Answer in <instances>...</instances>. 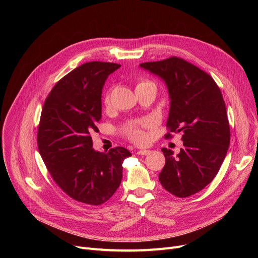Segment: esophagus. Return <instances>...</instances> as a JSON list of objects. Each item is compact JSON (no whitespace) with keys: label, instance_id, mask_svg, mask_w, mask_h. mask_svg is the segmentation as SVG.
<instances>
[{"label":"esophagus","instance_id":"esophagus-1","mask_svg":"<svg viewBox=\"0 0 258 258\" xmlns=\"http://www.w3.org/2000/svg\"><path fill=\"white\" fill-rule=\"evenodd\" d=\"M151 153L150 150H140L137 152V154L139 155H149Z\"/></svg>","mask_w":258,"mask_h":258}]
</instances>
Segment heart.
Wrapping results in <instances>:
<instances>
[{
    "label": "heart",
    "mask_w": 258,
    "mask_h": 258,
    "mask_svg": "<svg viewBox=\"0 0 258 258\" xmlns=\"http://www.w3.org/2000/svg\"><path fill=\"white\" fill-rule=\"evenodd\" d=\"M149 84L153 85L152 83H149V82H141V83L138 84L137 87L144 86V85H149ZM108 99H109V97L106 96L105 101L108 102ZM149 123H150V122H149L148 120H145V121L141 122V125H142V126H147V125H149ZM125 134L127 135V137H128L132 141L137 142V143H143V142L145 141V138H146L144 132H143L141 128H139L137 124H130V125L126 127V130H125Z\"/></svg>",
    "instance_id": "b5f03b06"
}]
</instances>
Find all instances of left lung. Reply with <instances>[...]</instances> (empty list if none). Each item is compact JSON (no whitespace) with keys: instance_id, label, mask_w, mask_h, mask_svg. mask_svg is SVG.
<instances>
[{"instance_id":"left-lung-1","label":"left lung","mask_w":258,"mask_h":258,"mask_svg":"<svg viewBox=\"0 0 258 258\" xmlns=\"http://www.w3.org/2000/svg\"><path fill=\"white\" fill-rule=\"evenodd\" d=\"M140 67L165 83L170 100L166 125L182 134L183 148L176 156L161 149L165 165L159 181L176 197L191 196L211 182L228 152L230 125L222 92L205 71L177 57Z\"/></svg>"}]
</instances>
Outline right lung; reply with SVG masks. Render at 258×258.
<instances>
[{
  "mask_svg": "<svg viewBox=\"0 0 258 258\" xmlns=\"http://www.w3.org/2000/svg\"><path fill=\"white\" fill-rule=\"evenodd\" d=\"M119 64L87 62L70 71L47 97L38 132L40 154L57 185L72 199L106 202L118 189L122 163L131 152L93 148L91 134L102 118V90Z\"/></svg>",
  "mask_w": 258,
  "mask_h": 258,
  "instance_id": "obj_1",
  "label": "right lung"
}]
</instances>
